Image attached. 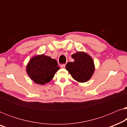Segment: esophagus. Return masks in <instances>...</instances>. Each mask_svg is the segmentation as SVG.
Segmentation results:
<instances>
[{
	"instance_id": "1",
	"label": "esophagus",
	"mask_w": 127,
	"mask_h": 127,
	"mask_svg": "<svg viewBox=\"0 0 127 127\" xmlns=\"http://www.w3.org/2000/svg\"><path fill=\"white\" fill-rule=\"evenodd\" d=\"M65 66H66L65 64H62V65H61V68H65Z\"/></svg>"
}]
</instances>
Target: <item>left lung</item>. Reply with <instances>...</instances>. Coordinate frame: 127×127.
<instances>
[{
    "mask_svg": "<svg viewBox=\"0 0 127 127\" xmlns=\"http://www.w3.org/2000/svg\"><path fill=\"white\" fill-rule=\"evenodd\" d=\"M74 60L73 62H68L66 69L73 79L79 83L88 81L93 76L95 71L93 59L89 54L84 51H78L72 55Z\"/></svg>",
    "mask_w": 127,
    "mask_h": 127,
    "instance_id": "left-lung-1",
    "label": "left lung"
}]
</instances>
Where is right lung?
<instances>
[{"label": "right lung", "mask_w": 127, "mask_h": 127, "mask_svg": "<svg viewBox=\"0 0 127 127\" xmlns=\"http://www.w3.org/2000/svg\"><path fill=\"white\" fill-rule=\"evenodd\" d=\"M59 69L57 61L44 54L32 57L26 66V71L31 79L40 85L49 83Z\"/></svg>", "instance_id": "1"}]
</instances>
